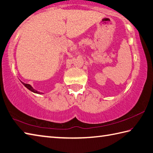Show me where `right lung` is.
Returning <instances> with one entry per match:
<instances>
[{
  "label": "right lung",
  "instance_id": "1",
  "mask_svg": "<svg viewBox=\"0 0 153 153\" xmlns=\"http://www.w3.org/2000/svg\"><path fill=\"white\" fill-rule=\"evenodd\" d=\"M21 82V83H22V84L25 85L26 88L28 89H29L30 91H31L32 92H33V93H34V94H44V93H42V92H40V91H38L37 90H36L35 89H34L33 88V87L31 85H30V84H28V83H24V82H22V81H20Z\"/></svg>",
  "mask_w": 153,
  "mask_h": 153
}]
</instances>
